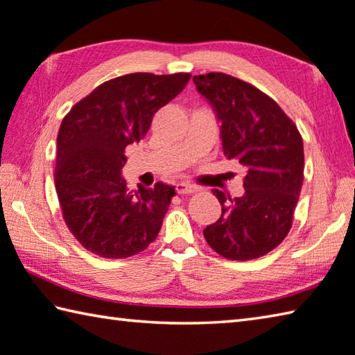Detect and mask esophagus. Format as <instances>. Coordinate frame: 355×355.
Listing matches in <instances>:
<instances>
[{
  "mask_svg": "<svg viewBox=\"0 0 355 355\" xmlns=\"http://www.w3.org/2000/svg\"><path fill=\"white\" fill-rule=\"evenodd\" d=\"M175 191H177V194H192V192L197 191V188L192 184H188V183H177Z\"/></svg>",
  "mask_w": 355,
  "mask_h": 355,
  "instance_id": "34e87169",
  "label": "esophagus"
}]
</instances>
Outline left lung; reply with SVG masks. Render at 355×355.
Returning <instances> with one entry per match:
<instances>
[{
    "label": "left lung",
    "instance_id": "obj_1",
    "mask_svg": "<svg viewBox=\"0 0 355 355\" xmlns=\"http://www.w3.org/2000/svg\"><path fill=\"white\" fill-rule=\"evenodd\" d=\"M192 80L220 124L223 153L247 169L242 197L212 191L222 216L203 236L227 259H256L278 247L292 228L304 173L302 138L281 107L250 83L223 73Z\"/></svg>",
    "mask_w": 355,
    "mask_h": 355
}]
</instances>
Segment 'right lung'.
Returning a JSON list of instances; mask_svg holds the SVG:
<instances>
[{
    "instance_id": "1",
    "label": "right lung",
    "mask_w": 355,
    "mask_h": 355,
    "mask_svg": "<svg viewBox=\"0 0 355 355\" xmlns=\"http://www.w3.org/2000/svg\"><path fill=\"white\" fill-rule=\"evenodd\" d=\"M191 74L133 73L104 82L71 108L57 135L55 191L67 227L85 250L108 259L141 253L157 239L175 186L127 188L128 144L146 137L161 107Z\"/></svg>"
}]
</instances>
